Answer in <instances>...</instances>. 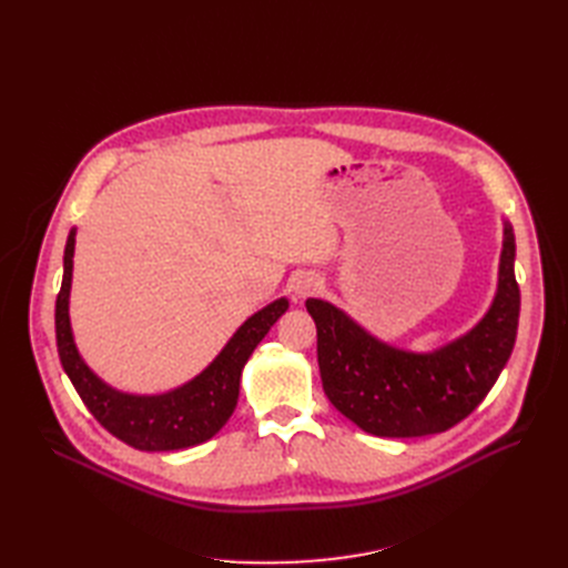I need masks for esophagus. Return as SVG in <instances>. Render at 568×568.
Listing matches in <instances>:
<instances>
[{
  "instance_id": "1",
  "label": "esophagus",
  "mask_w": 568,
  "mask_h": 568,
  "mask_svg": "<svg viewBox=\"0 0 568 568\" xmlns=\"http://www.w3.org/2000/svg\"><path fill=\"white\" fill-rule=\"evenodd\" d=\"M320 286H322V282L317 280V274L303 272V274H298V277L294 280V284H291V291H294L296 298H307V296L317 294Z\"/></svg>"
}]
</instances>
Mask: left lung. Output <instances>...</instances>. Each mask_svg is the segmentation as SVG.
<instances>
[{
	"label": "left lung",
	"instance_id": "left-lung-1",
	"mask_svg": "<svg viewBox=\"0 0 568 568\" xmlns=\"http://www.w3.org/2000/svg\"><path fill=\"white\" fill-rule=\"evenodd\" d=\"M514 255V230L505 222L488 313L467 334L432 353L388 346L336 305L307 298L326 398L363 432L384 438L443 434L469 417L505 369L517 341L521 296Z\"/></svg>",
	"mask_w": 568,
	"mask_h": 568
}]
</instances>
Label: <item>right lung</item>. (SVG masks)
<instances>
[{
    "label": "right lung",
    "mask_w": 568,
    "mask_h": 568,
    "mask_svg": "<svg viewBox=\"0 0 568 568\" xmlns=\"http://www.w3.org/2000/svg\"><path fill=\"white\" fill-rule=\"evenodd\" d=\"M73 253L75 230L68 234L63 251V282L57 296V348L63 372L94 419L115 438L146 453L184 450L213 438L236 407L239 382L251 353L265 338L270 326L288 311V301L277 298L251 315L192 382L159 395L123 393L99 379L78 353L68 315Z\"/></svg>",
    "instance_id": "1"
}]
</instances>
